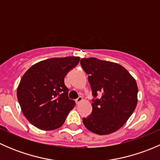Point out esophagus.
Masks as SVG:
<instances>
[{
	"label": "esophagus",
	"mask_w": 160,
	"mask_h": 160,
	"mask_svg": "<svg viewBox=\"0 0 160 160\" xmlns=\"http://www.w3.org/2000/svg\"><path fill=\"white\" fill-rule=\"evenodd\" d=\"M83 101V98H82V97H79V98L76 100V102H77V104H80V102H82Z\"/></svg>",
	"instance_id": "obj_1"
}]
</instances>
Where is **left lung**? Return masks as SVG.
Returning a JSON list of instances; mask_svg holds the SVG:
<instances>
[{"label":"left lung","mask_w":160,"mask_h":160,"mask_svg":"<svg viewBox=\"0 0 160 160\" xmlns=\"http://www.w3.org/2000/svg\"><path fill=\"white\" fill-rule=\"evenodd\" d=\"M93 97L92 113L83 118L84 126L98 135H108L120 129L135 111L138 102V86L135 78L118 63L83 58L80 60Z\"/></svg>","instance_id":"8db88e82"}]
</instances>
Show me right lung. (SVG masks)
<instances>
[{
	"label": "right lung",
	"instance_id": "add662e5",
	"mask_svg": "<svg viewBox=\"0 0 160 160\" xmlns=\"http://www.w3.org/2000/svg\"><path fill=\"white\" fill-rule=\"evenodd\" d=\"M78 56L51 58L30 67L21 79L17 97L25 117L41 130L51 131L63 125L76 105L69 99L64 78L80 62Z\"/></svg>",
	"mask_w": 160,
	"mask_h": 160
}]
</instances>
